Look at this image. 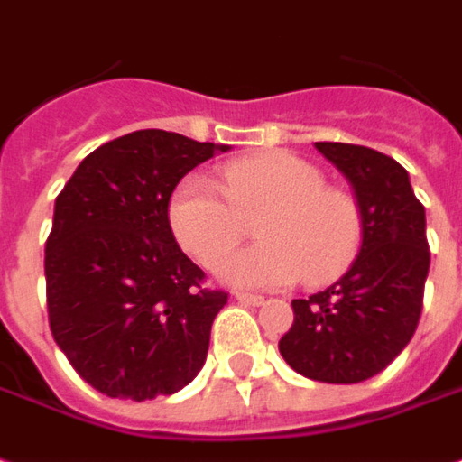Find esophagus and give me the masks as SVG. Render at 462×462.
<instances>
[{"mask_svg":"<svg viewBox=\"0 0 462 462\" xmlns=\"http://www.w3.org/2000/svg\"><path fill=\"white\" fill-rule=\"evenodd\" d=\"M235 298L240 300V303H245V306H263L265 303V298L263 296H255V293H235Z\"/></svg>","mask_w":462,"mask_h":462,"instance_id":"34e87169","label":"esophagus"}]
</instances>
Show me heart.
<instances>
[{
	"mask_svg": "<svg viewBox=\"0 0 462 462\" xmlns=\"http://www.w3.org/2000/svg\"><path fill=\"white\" fill-rule=\"evenodd\" d=\"M257 222L263 245L240 250L222 265V281L243 288H285L300 281H331L356 253L362 219L349 194L326 187L313 164L275 152L232 162L222 189L191 174L169 202V225L199 265L217 268L243 240L245 222Z\"/></svg>",
	"mask_w": 462,
	"mask_h": 462,
	"instance_id": "obj_1",
	"label": "heart"
}]
</instances>
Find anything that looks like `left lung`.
<instances>
[{"label":"left lung","mask_w":462,"mask_h":462,"mask_svg":"<svg viewBox=\"0 0 462 462\" xmlns=\"http://www.w3.org/2000/svg\"><path fill=\"white\" fill-rule=\"evenodd\" d=\"M316 149L354 187L362 247L337 283L291 303L296 319L278 349L298 374L356 384L387 369L415 334L430 271L425 207L392 156L334 141Z\"/></svg>","instance_id":"8db88e82"}]
</instances>
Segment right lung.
<instances>
[{"instance_id":"right-lung-1","label":"right lung","mask_w":462,"mask_h":462,"mask_svg":"<svg viewBox=\"0 0 462 462\" xmlns=\"http://www.w3.org/2000/svg\"><path fill=\"white\" fill-rule=\"evenodd\" d=\"M143 128L88 153L55 199L45 245L50 331L93 389L153 400L205 366L225 291L181 253L169 199L194 166L227 152Z\"/></svg>"}]
</instances>
